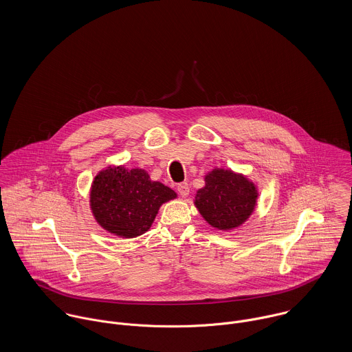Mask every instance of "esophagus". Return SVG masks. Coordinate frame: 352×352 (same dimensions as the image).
Masks as SVG:
<instances>
[{
  "instance_id": "1",
  "label": "esophagus",
  "mask_w": 352,
  "mask_h": 352,
  "mask_svg": "<svg viewBox=\"0 0 352 352\" xmlns=\"http://www.w3.org/2000/svg\"><path fill=\"white\" fill-rule=\"evenodd\" d=\"M177 191H179V194H180L183 198L188 197V194H190L188 183H180V184H177Z\"/></svg>"
}]
</instances>
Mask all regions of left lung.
Returning a JSON list of instances; mask_svg holds the SVG:
<instances>
[{
    "label": "left lung",
    "instance_id": "1",
    "mask_svg": "<svg viewBox=\"0 0 352 352\" xmlns=\"http://www.w3.org/2000/svg\"><path fill=\"white\" fill-rule=\"evenodd\" d=\"M206 186L197 192L195 206L201 217L219 230L243 225L253 212L257 190L245 176L214 169L204 177Z\"/></svg>",
    "mask_w": 352,
    "mask_h": 352
}]
</instances>
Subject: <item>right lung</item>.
<instances>
[{
	"instance_id": "obj_1",
	"label": "right lung",
	"mask_w": 352,
	"mask_h": 352,
	"mask_svg": "<svg viewBox=\"0 0 352 352\" xmlns=\"http://www.w3.org/2000/svg\"><path fill=\"white\" fill-rule=\"evenodd\" d=\"M176 197L169 187L151 182L144 169L109 166L94 180L91 208L102 229L133 239L148 232L160 206Z\"/></svg>"
}]
</instances>
